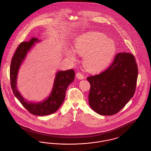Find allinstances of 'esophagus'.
<instances>
[{
  "mask_svg": "<svg viewBox=\"0 0 151 151\" xmlns=\"http://www.w3.org/2000/svg\"><path fill=\"white\" fill-rule=\"evenodd\" d=\"M76 78H78V79H84V75H83V73H81V72H78L76 73Z\"/></svg>",
  "mask_w": 151,
  "mask_h": 151,
  "instance_id": "1",
  "label": "esophagus"
}]
</instances>
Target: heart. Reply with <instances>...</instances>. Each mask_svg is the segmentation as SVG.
<instances>
[{
    "label": "heart",
    "mask_w": 151,
    "mask_h": 151,
    "mask_svg": "<svg viewBox=\"0 0 151 151\" xmlns=\"http://www.w3.org/2000/svg\"><path fill=\"white\" fill-rule=\"evenodd\" d=\"M74 50L79 55L84 54L83 65L86 70L97 72L105 68L112 61L116 52L114 42L106 38L104 34L89 32L79 36L74 44ZM69 57L75 59L70 52Z\"/></svg>",
    "instance_id": "obj_1"
}]
</instances>
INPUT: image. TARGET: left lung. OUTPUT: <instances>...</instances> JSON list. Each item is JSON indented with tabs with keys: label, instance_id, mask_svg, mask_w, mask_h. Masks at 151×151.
<instances>
[{
	"label": "left lung",
	"instance_id": "8db88e82",
	"mask_svg": "<svg viewBox=\"0 0 151 151\" xmlns=\"http://www.w3.org/2000/svg\"><path fill=\"white\" fill-rule=\"evenodd\" d=\"M137 74V65L132 54H116L108 68L86 78L91 84L88 97L91 108L100 115L119 112L135 93Z\"/></svg>",
	"mask_w": 151,
	"mask_h": 151
}]
</instances>
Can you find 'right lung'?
Listing matches in <instances>:
<instances>
[{
  "instance_id": "right-lung-1",
  "label": "right lung",
  "mask_w": 151,
  "mask_h": 151,
  "mask_svg": "<svg viewBox=\"0 0 151 151\" xmlns=\"http://www.w3.org/2000/svg\"><path fill=\"white\" fill-rule=\"evenodd\" d=\"M38 41L36 38H32L29 41L22 42L12 57L10 66V81L13 93L22 105L30 113L33 115L42 116L55 113L65 100V92L68 86L74 80L75 71L68 70L58 71L55 76L52 91L47 99L40 103L28 102L25 100L16 88V79L19 67L29 49L35 42Z\"/></svg>"
}]
</instances>
